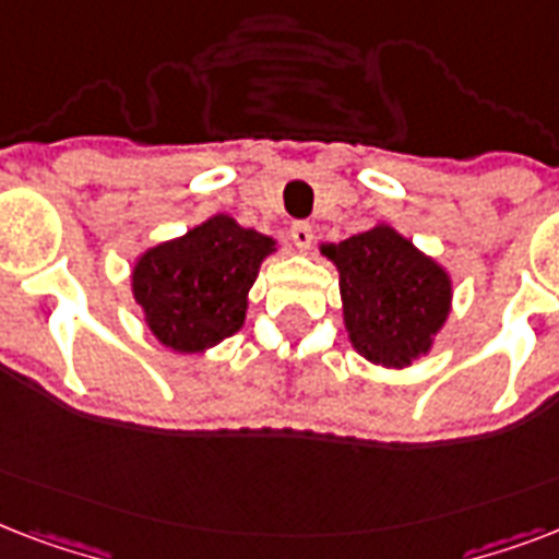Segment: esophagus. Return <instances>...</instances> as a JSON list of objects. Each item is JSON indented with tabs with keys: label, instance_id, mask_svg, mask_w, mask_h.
Masks as SVG:
<instances>
[{
	"label": "esophagus",
	"instance_id": "34e87169",
	"mask_svg": "<svg viewBox=\"0 0 559 559\" xmlns=\"http://www.w3.org/2000/svg\"><path fill=\"white\" fill-rule=\"evenodd\" d=\"M292 241L300 250H309L311 241H314V227H311L309 221H297L292 227Z\"/></svg>",
	"mask_w": 559,
	"mask_h": 559
}]
</instances>
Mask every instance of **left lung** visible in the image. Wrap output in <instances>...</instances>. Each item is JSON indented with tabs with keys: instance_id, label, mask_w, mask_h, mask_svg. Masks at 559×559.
Instances as JSON below:
<instances>
[{
	"instance_id": "obj_1",
	"label": "left lung",
	"mask_w": 559,
	"mask_h": 559,
	"mask_svg": "<svg viewBox=\"0 0 559 559\" xmlns=\"http://www.w3.org/2000/svg\"><path fill=\"white\" fill-rule=\"evenodd\" d=\"M341 274L349 341L382 367H405L428 353L449 314L452 285L443 267L391 227L323 248Z\"/></svg>"
}]
</instances>
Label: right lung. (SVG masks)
Here are the masks:
<instances>
[{
    "instance_id": "right-lung-1",
    "label": "right lung",
    "mask_w": 559,
    "mask_h": 559,
    "mask_svg": "<svg viewBox=\"0 0 559 559\" xmlns=\"http://www.w3.org/2000/svg\"><path fill=\"white\" fill-rule=\"evenodd\" d=\"M271 250L267 236L215 215L148 250L133 271V297L166 347L201 353L239 332L250 285Z\"/></svg>"
}]
</instances>
